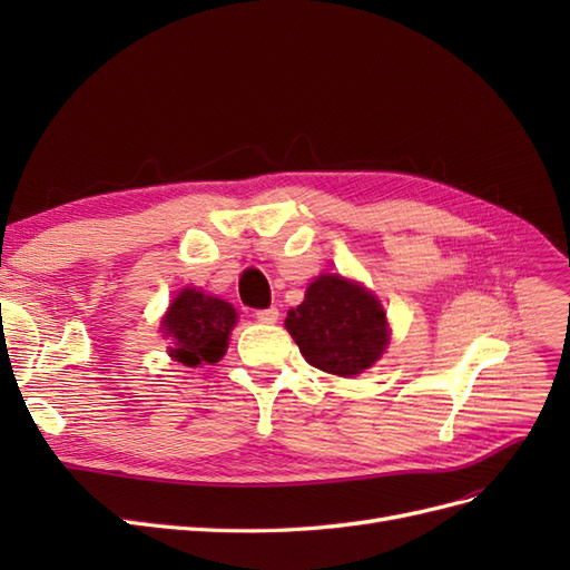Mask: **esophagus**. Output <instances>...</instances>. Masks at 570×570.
Returning <instances> with one entry per match:
<instances>
[{"instance_id": "esophagus-1", "label": "esophagus", "mask_w": 570, "mask_h": 570, "mask_svg": "<svg viewBox=\"0 0 570 570\" xmlns=\"http://www.w3.org/2000/svg\"><path fill=\"white\" fill-rule=\"evenodd\" d=\"M278 308L275 306H268V308H258V312L254 314V318L258 321V323H266V325H271V323H275L278 321Z\"/></svg>"}]
</instances>
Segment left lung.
<instances>
[{
	"mask_svg": "<svg viewBox=\"0 0 570 570\" xmlns=\"http://www.w3.org/2000/svg\"><path fill=\"white\" fill-rule=\"evenodd\" d=\"M285 327L308 364L333 375H358L387 344L383 306L361 285L340 275H318Z\"/></svg>",
	"mask_w": 570,
	"mask_h": 570,
	"instance_id": "1",
	"label": "left lung"
}]
</instances>
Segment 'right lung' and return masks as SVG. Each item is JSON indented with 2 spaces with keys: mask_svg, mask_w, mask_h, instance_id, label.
Listing matches in <instances>:
<instances>
[{
  "mask_svg": "<svg viewBox=\"0 0 570 570\" xmlns=\"http://www.w3.org/2000/svg\"><path fill=\"white\" fill-rule=\"evenodd\" d=\"M235 321L237 314L228 302L183 289L161 321L166 337L174 340L170 356L185 366L216 364L226 354Z\"/></svg>",
  "mask_w": 570,
  "mask_h": 570,
  "instance_id": "1",
  "label": "right lung"
}]
</instances>
